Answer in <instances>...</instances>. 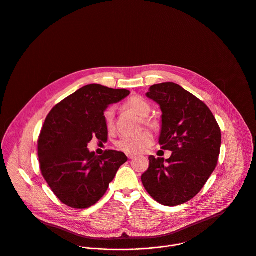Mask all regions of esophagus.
I'll use <instances>...</instances> for the list:
<instances>
[{
    "mask_svg": "<svg viewBox=\"0 0 256 256\" xmlns=\"http://www.w3.org/2000/svg\"><path fill=\"white\" fill-rule=\"evenodd\" d=\"M127 157H128V159H134L135 157H136V155H134V154H127Z\"/></svg>",
    "mask_w": 256,
    "mask_h": 256,
    "instance_id": "obj_1",
    "label": "esophagus"
}]
</instances>
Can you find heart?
Instances as JSON below:
<instances>
[{"label":"heart","mask_w":256,"mask_h":256,"mask_svg":"<svg viewBox=\"0 0 256 256\" xmlns=\"http://www.w3.org/2000/svg\"><path fill=\"white\" fill-rule=\"evenodd\" d=\"M124 108L135 113L139 117H147L151 112L150 104L139 96H134L124 103ZM105 124L108 128L114 125V107L109 106L103 113ZM144 123L151 128H158L159 123L153 118H145ZM153 143V134L149 130H144L135 135H124L116 141V146L127 154H139L146 151Z\"/></svg>","instance_id":"obj_1"}]
</instances>
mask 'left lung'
<instances>
[{
  "instance_id": "1",
  "label": "left lung",
  "mask_w": 256,
  "mask_h": 256,
  "mask_svg": "<svg viewBox=\"0 0 256 256\" xmlns=\"http://www.w3.org/2000/svg\"><path fill=\"white\" fill-rule=\"evenodd\" d=\"M147 97L163 112L161 149L169 159L150 156L142 174L148 194L159 204L174 206L196 196L216 169L220 152V128L210 108L174 82L154 84Z\"/></svg>"
}]
</instances>
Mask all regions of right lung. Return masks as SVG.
Instances as JSON below:
<instances>
[{"instance_id": "add662e5", "label": "right lung", "mask_w": 256, "mask_h": 256, "mask_svg": "<svg viewBox=\"0 0 256 256\" xmlns=\"http://www.w3.org/2000/svg\"><path fill=\"white\" fill-rule=\"evenodd\" d=\"M127 89L89 84L58 103L48 114L38 140L40 168L48 184L64 204L84 210L95 204L125 162L124 153L89 152L92 138L106 142L103 113L109 104L128 96Z\"/></svg>"}]
</instances>
